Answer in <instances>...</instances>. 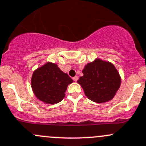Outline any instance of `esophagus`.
I'll return each mask as SVG.
<instances>
[{"mask_svg":"<svg viewBox=\"0 0 146 146\" xmlns=\"http://www.w3.org/2000/svg\"><path fill=\"white\" fill-rule=\"evenodd\" d=\"M73 80L76 81H76H77L78 80V76H75V77L73 78Z\"/></svg>","mask_w":146,"mask_h":146,"instance_id":"esophagus-1","label":"esophagus"}]
</instances>
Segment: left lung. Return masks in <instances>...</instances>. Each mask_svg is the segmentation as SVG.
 <instances>
[{
	"label": "left lung",
	"instance_id": "1",
	"mask_svg": "<svg viewBox=\"0 0 146 146\" xmlns=\"http://www.w3.org/2000/svg\"><path fill=\"white\" fill-rule=\"evenodd\" d=\"M83 76L78 82L85 94L94 102L101 104L113 99L120 87L121 78L115 66L109 61L96 59L85 65Z\"/></svg>",
	"mask_w": 146,
	"mask_h": 146
}]
</instances>
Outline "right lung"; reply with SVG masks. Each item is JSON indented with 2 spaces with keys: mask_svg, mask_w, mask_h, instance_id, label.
Here are the masks:
<instances>
[{
  "mask_svg": "<svg viewBox=\"0 0 146 146\" xmlns=\"http://www.w3.org/2000/svg\"><path fill=\"white\" fill-rule=\"evenodd\" d=\"M73 82L56 64L47 62L37 68L31 78V87L35 96L46 104L62 101L68 85Z\"/></svg>",
  "mask_w": 146,
  "mask_h": 146,
  "instance_id": "right-lung-1",
  "label": "right lung"
}]
</instances>
